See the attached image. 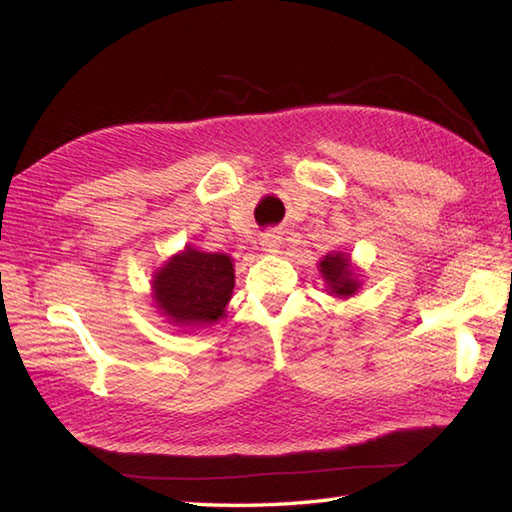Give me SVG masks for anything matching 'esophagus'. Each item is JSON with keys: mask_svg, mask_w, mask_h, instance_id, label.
Returning <instances> with one entry per match:
<instances>
[{"mask_svg": "<svg viewBox=\"0 0 512 512\" xmlns=\"http://www.w3.org/2000/svg\"><path fill=\"white\" fill-rule=\"evenodd\" d=\"M259 244H262V250H266V253H277L281 237L277 233H264L262 239H259Z\"/></svg>", "mask_w": 512, "mask_h": 512, "instance_id": "34e87169", "label": "esophagus"}]
</instances>
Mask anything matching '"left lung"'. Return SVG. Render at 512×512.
I'll use <instances>...</instances> for the list:
<instances>
[{
	"instance_id": "left-lung-1",
	"label": "left lung",
	"mask_w": 512,
	"mask_h": 512,
	"mask_svg": "<svg viewBox=\"0 0 512 512\" xmlns=\"http://www.w3.org/2000/svg\"><path fill=\"white\" fill-rule=\"evenodd\" d=\"M319 273L328 284L330 295L334 297H352L361 288V281L356 279L354 268L350 264V255L345 253H328L319 262Z\"/></svg>"
}]
</instances>
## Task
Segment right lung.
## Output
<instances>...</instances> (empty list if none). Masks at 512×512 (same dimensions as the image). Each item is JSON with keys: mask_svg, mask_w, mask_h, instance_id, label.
Segmentation results:
<instances>
[{"mask_svg": "<svg viewBox=\"0 0 512 512\" xmlns=\"http://www.w3.org/2000/svg\"><path fill=\"white\" fill-rule=\"evenodd\" d=\"M154 301L162 317L180 328L220 321L235 288L233 259L187 246L154 275Z\"/></svg>", "mask_w": 512, "mask_h": 512, "instance_id": "obj_1", "label": "right lung"}]
</instances>
